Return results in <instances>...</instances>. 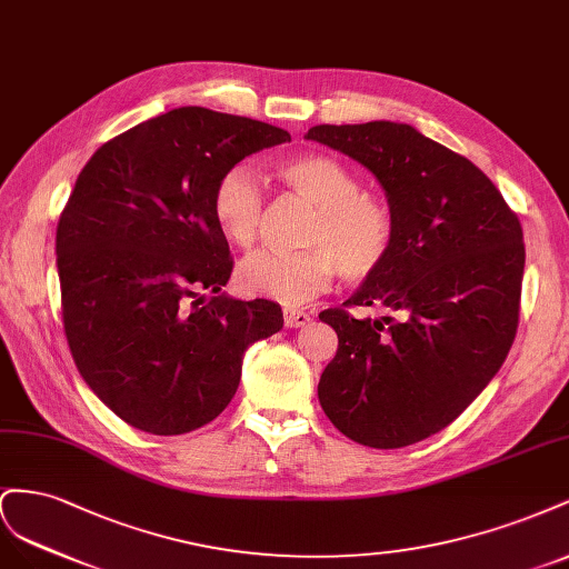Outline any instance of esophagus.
<instances>
[{
    "label": "esophagus",
    "mask_w": 569,
    "mask_h": 569,
    "mask_svg": "<svg viewBox=\"0 0 569 569\" xmlns=\"http://www.w3.org/2000/svg\"><path fill=\"white\" fill-rule=\"evenodd\" d=\"M283 321H286V327L298 329V327H305V323L310 321V315L302 312V310H293V307H286V310H283Z\"/></svg>",
    "instance_id": "obj_1"
}]
</instances>
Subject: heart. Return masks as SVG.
Listing matches in <instances>:
<instances>
[{"label": "heart", "mask_w": 569, "mask_h": 569, "mask_svg": "<svg viewBox=\"0 0 569 569\" xmlns=\"http://www.w3.org/2000/svg\"><path fill=\"white\" fill-rule=\"evenodd\" d=\"M273 176L315 204L305 231L310 248L298 252L262 250L246 257L236 271L242 293L300 305L321 293L336 271L348 281L375 276L393 250L396 217L383 200L362 192L348 164L329 154H296L273 164ZM262 190L246 164L229 167L212 192L219 233L238 248H250L262 219Z\"/></svg>", "instance_id": "obj_1"}]
</instances>
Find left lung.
<instances>
[{
    "label": "left lung",
    "instance_id": "8db88e82",
    "mask_svg": "<svg viewBox=\"0 0 569 569\" xmlns=\"http://www.w3.org/2000/svg\"><path fill=\"white\" fill-rule=\"evenodd\" d=\"M307 140L375 173L396 217L383 267L319 315L338 333L319 379L321 410L369 448L425 441L506 362L522 296V226L489 176L408 123H323ZM348 306L387 315L355 320Z\"/></svg>",
    "mask_w": 569,
    "mask_h": 569
}]
</instances>
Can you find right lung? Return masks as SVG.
Returning <instances> with one entry per match:
<instances>
[{
  "instance_id": "obj_1",
  "label": "right lung",
  "mask_w": 569,
  "mask_h": 569,
  "mask_svg": "<svg viewBox=\"0 0 569 569\" xmlns=\"http://www.w3.org/2000/svg\"><path fill=\"white\" fill-rule=\"evenodd\" d=\"M286 140L181 107L111 138L78 173L57 226L63 331L80 377L126 425L154 436L209 425L236 396L242 352L281 331L276 302L219 296L233 259L212 192L226 169Z\"/></svg>"
}]
</instances>
